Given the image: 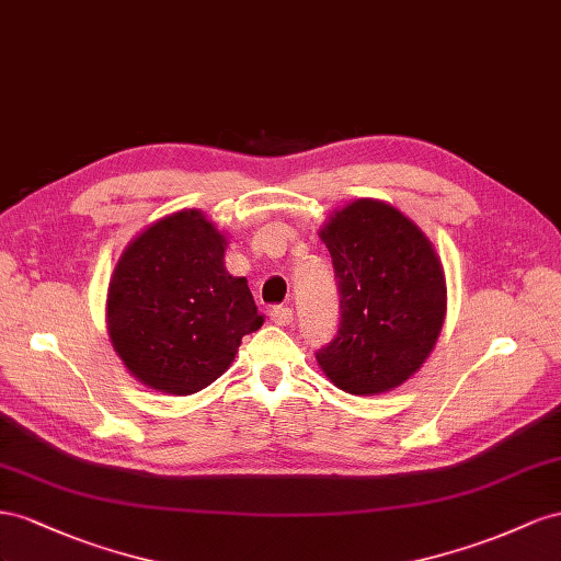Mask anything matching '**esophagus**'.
Masks as SVG:
<instances>
[{
    "label": "esophagus",
    "mask_w": 561,
    "mask_h": 561,
    "mask_svg": "<svg viewBox=\"0 0 561 561\" xmlns=\"http://www.w3.org/2000/svg\"><path fill=\"white\" fill-rule=\"evenodd\" d=\"M291 319H294V310H291L289 306H275V308H270V322H272V324L286 327V324H291Z\"/></svg>",
    "instance_id": "1"
}]
</instances>
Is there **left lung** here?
<instances>
[{"label":"left lung","mask_w":561,"mask_h":561,"mask_svg":"<svg viewBox=\"0 0 561 561\" xmlns=\"http://www.w3.org/2000/svg\"><path fill=\"white\" fill-rule=\"evenodd\" d=\"M319 237L341 294L339 333L317 352L319 366L350 394L402 386L430 357L444 324L439 255L411 218L378 199L350 202Z\"/></svg>","instance_id":"left-lung-1"}]
</instances>
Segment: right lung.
<instances>
[{
	"label": "right lung",
	"instance_id": "right-lung-1",
	"mask_svg": "<svg viewBox=\"0 0 561 561\" xmlns=\"http://www.w3.org/2000/svg\"><path fill=\"white\" fill-rule=\"evenodd\" d=\"M228 239L197 209L159 218L124 249L107 286V333L142 386L192 394L228 371L259 314L226 270Z\"/></svg>",
	"mask_w": 561,
	"mask_h": 561
}]
</instances>
